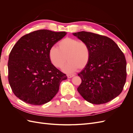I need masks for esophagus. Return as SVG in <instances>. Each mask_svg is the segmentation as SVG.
<instances>
[{
    "label": "esophagus",
    "mask_w": 133,
    "mask_h": 133,
    "mask_svg": "<svg viewBox=\"0 0 133 133\" xmlns=\"http://www.w3.org/2000/svg\"><path fill=\"white\" fill-rule=\"evenodd\" d=\"M74 76V74H68L67 77H68V78H71L72 77H73Z\"/></svg>",
    "instance_id": "esophagus-1"
}]
</instances>
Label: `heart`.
<instances>
[{"mask_svg": "<svg viewBox=\"0 0 133 133\" xmlns=\"http://www.w3.org/2000/svg\"><path fill=\"white\" fill-rule=\"evenodd\" d=\"M58 47L52 46L49 51V57L53 65L61 68L69 61L63 70L70 73L78 68L82 69L88 64L90 57V50L88 44L79 40L67 37L58 43Z\"/></svg>", "mask_w": 133, "mask_h": 133, "instance_id": "heart-1", "label": "heart"}]
</instances>
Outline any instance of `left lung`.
<instances>
[{
  "label": "left lung",
  "mask_w": 133,
  "mask_h": 133,
  "mask_svg": "<svg viewBox=\"0 0 133 133\" xmlns=\"http://www.w3.org/2000/svg\"><path fill=\"white\" fill-rule=\"evenodd\" d=\"M73 34L86 43L90 50L89 62L78 74L82 83L78 91L87 102L108 103L121 93L127 78L124 54L112 39L87 31Z\"/></svg>",
  "instance_id": "8db88e82"
}]
</instances>
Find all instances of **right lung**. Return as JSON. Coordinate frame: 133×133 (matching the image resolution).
I'll use <instances>...</instances> for the list:
<instances>
[{
  "label": "right lung",
  "instance_id": "add662e5",
  "mask_svg": "<svg viewBox=\"0 0 133 133\" xmlns=\"http://www.w3.org/2000/svg\"><path fill=\"white\" fill-rule=\"evenodd\" d=\"M66 34L42 29L19 39L11 49L8 63V80L13 93L35 105L50 102L59 91L65 74L51 64L50 48Z\"/></svg>",
  "mask_w": 133,
  "mask_h": 133
}]
</instances>
